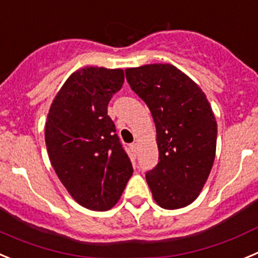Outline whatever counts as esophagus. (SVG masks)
<instances>
[{"label":"esophagus","mask_w":258,"mask_h":258,"mask_svg":"<svg viewBox=\"0 0 258 258\" xmlns=\"http://www.w3.org/2000/svg\"><path fill=\"white\" fill-rule=\"evenodd\" d=\"M130 149H131V152L136 155V153H138V144L136 143L131 144V145H130Z\"/></svg>","instance_id":"34e87169"}]
</instances>
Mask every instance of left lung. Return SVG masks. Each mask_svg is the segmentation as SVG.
<instances>
[{
	"instance_id": "8db88e82",
	"label": "left lung",
	"mask_w": 258,
	"mask_h": 258,
	"mask_svg": "<svg viewBox=\"0 0 258 258\" xmlns=\"http://www.w3.org/2000/svg\"><path fill=\"white\" fill-rule=\"evenodd\" d=\"M130 87L145 101L157 130L159 162L148 171L153 198L177 210L198 198L213 166L217 123L201 87L171 64L126 69Z\"/></svg>"
}]
</instances>
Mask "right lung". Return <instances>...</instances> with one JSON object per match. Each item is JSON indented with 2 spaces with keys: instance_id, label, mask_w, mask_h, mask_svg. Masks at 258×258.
Instances as JSON below:
<instances>
[{
  "instance_id": "obj_1",
  "label": "right lung",
  "mask_w": 258,
  "mask_h": 258,
  "mask_svg": "<svg viewBox=\"0 0 258 258\" xmlns=\"http://www.w3.org/2000/svg\"><path fill=\"white\" fill-rule=\"evenodd\" d=\"M123 81L122 69H78L48 110L45 141L51 164L74 201L89 210H110L134 172L108 115Z\"/></svg>"
}]
</instances>
